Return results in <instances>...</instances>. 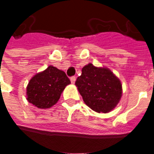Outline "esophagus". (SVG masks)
I'll use <instances>...</instances> for the list:
<instances>
[{
  "label": "esophagus",
  "mask_w": 154,
  "mask_h": 154,
  "mask_svg": "<svg viewBox=\"0 0 154 154\" xmlns=\"http://www.w3.org/2000/svg\"><path fill=\"white\" fill-rule=\"evenodd\" d=\"M70 80H71V82L72 84L75 83V82H76V77H72L70 78Z\"/></svg>",
  "instance_id": "34e87169"
}]
</instances>
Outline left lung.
I'll use <instances>...</instances> for the list:
<instances>
[{
    "label": "left lung",
    "instance_id": "obj_1",
    "mask_svg": "<svg viewBox=\"0 0 154 154\" xmlns=\"http://www.w3.org/2000/svg\"><path fill=\"white\" fill-rule=\"evenodd\" d=\"M84 102L96 112L108 113L119 103L122 96V84L107 67L88 63L75 82Z\"/></svg>",
    "mask_w": 154,
    "mask_h": 154
}]
</instances>
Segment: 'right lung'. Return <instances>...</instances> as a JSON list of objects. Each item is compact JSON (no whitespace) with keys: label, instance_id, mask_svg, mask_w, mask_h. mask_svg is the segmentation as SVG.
I'll use <instances>...</instances> for the list:
<instances>
[{"label":"right lung","instance_id":"1","mask_svg":"<svg viewBox=\"0 0 154 154\" xmlns=\"http://www.w3.org/2000/svg\"><path fill=\"white\" fill-rule=\"evenodd\" d=\"M70 83L63 71L50 65L29 80L26 87L27 100L39 109L50 108L57 103L65 87Z\"/></svg>","mask_w":154,"mask_h":154}]
</instances>
